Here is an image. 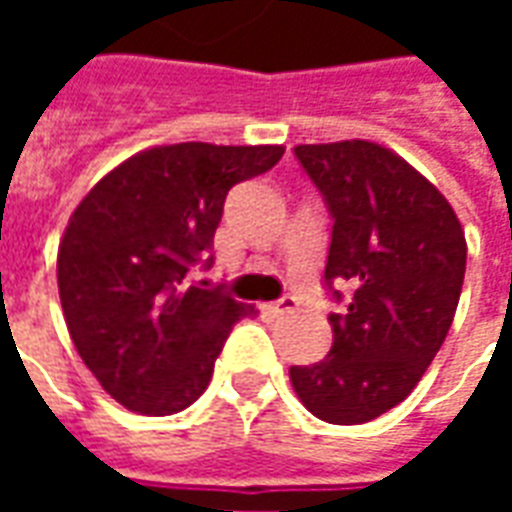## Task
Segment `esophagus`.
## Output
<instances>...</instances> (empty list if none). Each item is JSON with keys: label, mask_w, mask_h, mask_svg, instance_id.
<instances>
[{"label": "esophagus", "mask_w": 512, "mask_h": 512, "mask_svg": "<svg viewBox=\"0 0 512 512\" xmlns=\"http://www.w3.org/2000/svg\"><path fill=\"white\" fill-rule=\"evenodd\" d=\"M268 312H271V315H277V318H282V315H290V312H296V301L290 299V296H285V299L268 304Z\"/></svg>", "instance_id": "esophagus-1"}]
</instances>
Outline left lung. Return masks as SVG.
Segmentation results:
<instances>
[{"instance_id":"8db88e82","label":"left lung","mask_w":512,"mask_h":512,"mask_svg":"<svg viewBox=\"0 0 512 512\" xmlns=\"http://www.w3.org/2000/svg\"><path fill=\"white\" fill-rule=\"evenodd\" d=\"M332 213L323 279L351 299L332 312V351L290 367L315 417L362 425L403 403L450 332L466 274V238L452 205L406 158L367 139L296 145ZM340 301V290H332Z\"/></svg>"}]
</instances>
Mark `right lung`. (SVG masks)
Instances as JSON below:
<instances>
[{"label":"right lung","mask_w":512,"mask_h":512,"mask_svg":"<svg viewBox=\"0 0 512 512\" xmlns=\"http://www.w3.org/2000/svg\"><path fill=\"white\" fill-rule=\"evenodd\" d=\"M282 145L180 142L142 150L95 183L57 252L68 332L120 406L164 417L205 392L235 323L255 307L189 285L208 268L227 191L263 175Z\"/></svg>","instance_id":"1"}]
</instances>
